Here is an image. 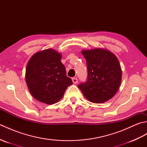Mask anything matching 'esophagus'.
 Here are the masks:
<instances>
[{
	"instance_id": "esophagus-1",
	"label": "esophagus",
	"mask_w": 147,
	"mask_h": 147,
	"mask_svg": "<svg viewBox=\"0 0 147 147\" xmlns=\"http://www.w3.org/2000/svg\"><path fill=\"white\" fill-rule=\"evenodd\" d=\"M72 80H73V82L74 84H76L78 83V79L76 78H73L72 79Z\"/></svg>"
}]
</instances>
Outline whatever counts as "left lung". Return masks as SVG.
<instances>
[{
  "label": "left lung",
  "instance_id": "obj_1",
  "mask_svg": "<svg viewBox=\"0 0 147 147\" xmlns=\"http://www.w3.org/2000/svg\"><path fill=\"white\" fill-rule=\"evenodd\" d=\"M87 65L85 82L78 85L89 101L96 104L109 100L119 88L122 71L117 58L102 49L82 51Z\"/></svg>",
  "mask_w": 147,
  "mask_h": 147
}]
</instances>
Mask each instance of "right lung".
<instances>
[{"instance_id":"1","label":"right lung","mask_w":147,"mask_h":147,"mask_svg":"<svg viewBox=\"0 0 147 147\" xmlns=\"http://www.w3.org/2000/svg\"><path fill=\"white\" fill-rule=\"evenodd\" d=\"M61 57V54L54 50L46 49L34 54L28 62L26 82L31 94L37 100L55 104L73 84L66 76Z\"/></svg>"}]
</instances>
